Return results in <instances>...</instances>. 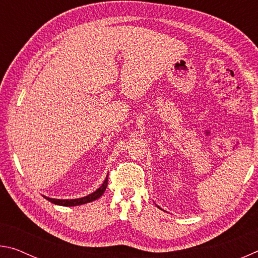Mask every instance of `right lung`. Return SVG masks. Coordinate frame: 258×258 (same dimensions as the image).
Segmentation results:
<instances>
[{"instance_id": "right-lung-1", "label": "right lung", "mask_w": 258, "mask_h": 258, "mask_svg": "<svg viewBox=\"0 0 258 258\" xmlns=\"http://www.w3.org/2000/svg\"><path fill=\"white\" fill-rule=\"evenodd\" d=\"M107 185H108V177L106 178V180H104V182L102 183V185L100 186L99 189L95 190L93 194L86 196V197L78 198V199H53V198L45 197V199L49 200V202H51L52 204L60 205V206H78V205L87 204V203L94 202V200L99 199L103 195V192L106 191Z\"/></svg>"}]
</instances>
